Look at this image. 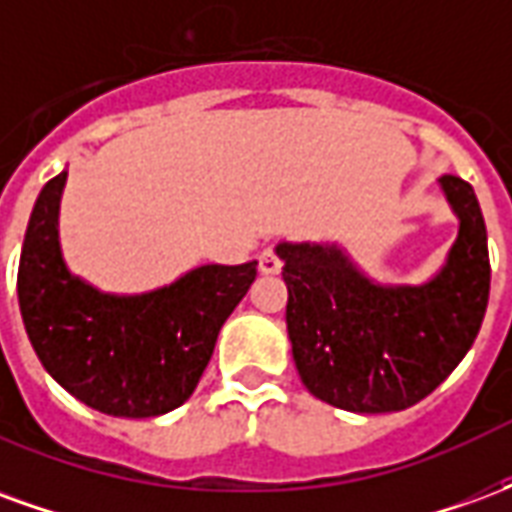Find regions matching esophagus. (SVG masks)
Returning <instances> with one entry per match:
<instances>
[{"label": "esophagus", "mask_w": 512, "mask_h": 512, "mask_svg": "<svg viewBox=\"0 0 512 512\" xmlns=\"http://www.w3.org/2000/svg\"><path fill=\"white\" fill-rule=\"evenodd\" d=\"M257 260H260V263H257V266H260V274H279V271H282V260H279V255L271 246L263 249Z\"/></svg>", "instance_id": "1"}]
</instances>
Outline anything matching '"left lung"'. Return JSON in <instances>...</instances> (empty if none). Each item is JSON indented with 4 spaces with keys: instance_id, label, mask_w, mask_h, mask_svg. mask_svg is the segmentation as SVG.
<instances>
[{
    "instance_id": "1",
    "label": "left lung",
    "mask_w": 512,
    "mask_h": 512,
    "mask_svg": "<svg viewBox=\"0 0 512 512\" xmlns=\"http://www.w3.org/2000/svg\"><path fill=\"white\" fill-rule=\"evenodd\" d=\"M439 186L458 238L422 285L373 282L337 244H277L293 362L323 403L356 414L403 411L472 348L491 290L488 235L472 186L455 175H441Z\"/></svg>"
}]
</instances>
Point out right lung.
<instances>
[{
	"label": "right lung",
	"instance_id": "add662e5",
	"mask_svg": "<svg viewBox=\"0 0 512 512\" xmlns=\"http://www.w3.org/2000/svg\"><path fill=\"white\" fill-rule=\"evenodd\" d=\"M68 172L51 178L29 216L18 307L49 376L109 417H158L183 406L208 367L219 329L257 277L244 266H200L172 285L117 296L68 271L60 200Z\"/></svg>",
	"mask_w": 512,
	"mask_h": 512
}]
</instances>
